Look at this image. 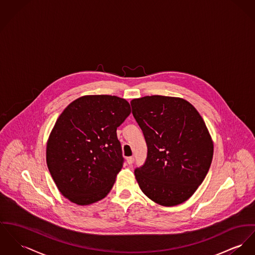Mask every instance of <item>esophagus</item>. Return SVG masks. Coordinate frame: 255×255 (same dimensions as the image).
<instances>
[{"mask_svg": "<svg viewBox=\"0 0 255 255\" xmlns=\"http://www.w3.org/2000/svg\"><path fill=\"white\" fill-rule=\"evenodd\" d=\"M134 157H127V163L129 164V165H132L133 163H134Z\"/></svg>", "mask_w": 255, "mask_h": 255, "instance_id": "obj_1", "label": "esophagus"}]
</instances>
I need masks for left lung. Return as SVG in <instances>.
<instances>
[{"label":"left lung","mask_w":255,"mask_h":255,"mask_svg":"<svg viewBox=\"0 0 255 255\" xmlns=\"http://www.w3.org/2000/svg\"><path fill=\"white\" fill-rule=\"evenodd\" d=\"M132 114L147 145L144 164L135 169L141 191L173 207L193 195L207 176L214 143L196 109L183 99L145 96L131 101Z\"/></svg>","instance_id":"obj_1"}]
</instances>
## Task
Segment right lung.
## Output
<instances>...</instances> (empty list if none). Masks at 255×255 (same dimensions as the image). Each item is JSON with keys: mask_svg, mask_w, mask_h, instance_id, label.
I'll use <instances>...</instances> for the list:
<instances>
[{"mask_svg": "<svg viewBox=\"0 0 255 255\" xmlns=\"http://www.w3.org/2000/svg\"><path fill=\"white\" fill-rule=\"evenodd\" d=\"M131 113L125 99L90 95L60 115L46 146V163L59 191L78 205L108 195L124 158L117 129Z\"/></svg>", "mask_w": 255, "mask_h": 255, "instance_id": "1", "label": "right lung"}]
</instances>
